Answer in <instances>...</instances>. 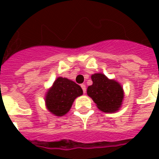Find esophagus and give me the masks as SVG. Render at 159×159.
Here are the masks:
<instances>
[{"instance_id":"obj_1","label":"esophagus","mask_w":159,"mask_h":159,"mask_svg":"<svg viewBox=\"0 0 159 159\" xmlns=\"http://www.w3.org/2000/svg\"><path fill=\"white\" fill-rule=\"evenodd\" d=\"M81 87L82 88V91L84 93H86V91H87V87H86V85L85 84H82L81 85Z\"/></svg>"}]
</instances>
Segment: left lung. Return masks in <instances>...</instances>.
<instances>
[{
	"label": "left lung",
	"mask_w": 159,
	"mask_h": 159,
	"mask_svg": "<svg viewBox=\"0 0 159 159\" xmlns=\"http://www.w3.org/2000/svg\"><path fill=\"white\" fill-rule=\"evenodd\" d=\"M92 85L87 87V93L97 104L100 111L114 113L120 110L124 100V90L120 83L109 79L103 73L92 75Z\"/></svg>",
	"instance_id": "1"
}]
</instances>
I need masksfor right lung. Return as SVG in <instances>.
I'll use <instances>...</instances> for the list:
<instances>
[{
	"instance_id": "obj_1",
	"label": "right lung",
	"mask_w": 159,
	"mask_h": 159,
	"mask_svg": "<svg viewBox=\"0 0 159 159\" xmlns=\"http://www.w3.org/2000/svg\"><path fill=\"white\" fill-rule=\"evenodd\" d=\"M82 94L79 85L66 77H58L46 92V108L53 116H64L70 111L75 99Z\"/></svg>"
}]
</instances>
